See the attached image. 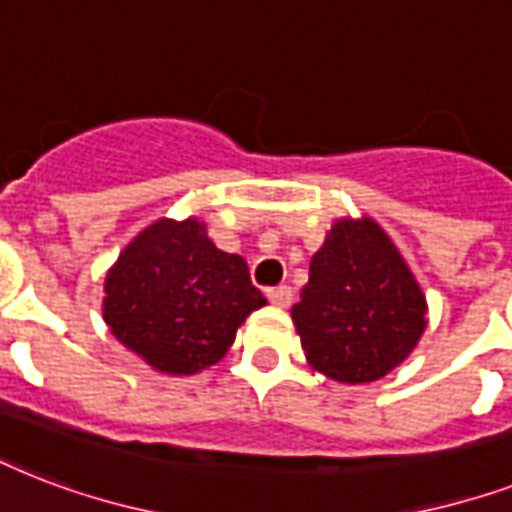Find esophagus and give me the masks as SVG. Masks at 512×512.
<instances>
[{
  "label": "esophagus",
  "instance_id": "esophagus-1",
  "mask_svg": "<svg viewBox=\"0 0 512 512\" xmlns=\"http://www.w3.org/2000/svg\"><path fill=\"white\" fill-rule=\"evenodd\" d=\"M265 295H268V300H271L273 305H279V308H289V305H292V297H295V292H292V287H287V284H281V287L268 289Z\"/></svg>",
  "mask_w": 512,
  "mask_h": 512
}]
</instances>
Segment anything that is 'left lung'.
<instances>
[{
  "label": "left lung",
  "instance_id": "8db88e82",
  "mask_svg": "<svg viewBox=\"0 0 512 512\" xmlns=\"http://www.w3.org/2000/svg\"><path fill=\"white\" fill-rule=\"evenodd\" d=\"M428 303L396 244L372 217L337 220L313 255L292 308L313 369L337 382H374L425 332Z\"/></svg>",
  "mask_w": 512,
  "mask_h": 512
}]
</instances>
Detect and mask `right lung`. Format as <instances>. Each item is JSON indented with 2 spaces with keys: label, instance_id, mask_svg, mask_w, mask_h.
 Returning a JSON list of instances; mask_svg holds the SVG:
<instances>
[{
  "label": "right lung",
  "instance_id": "right-lung-1",
  "mask_svg": "<svg viewBox=\"0 0 512 512\" xmlns=\"http://www.w3.org/2000/svg\"><path fill=\"white\" fill-rule=\"evenodd\" d=\"M263 305L244 257L217 249L196 217H162L106 273L103 319L156 372L196 374L228 353Z\"/></svg>",
  "mask_w": 512,
  "mask_h": 512
}]
</instances>
